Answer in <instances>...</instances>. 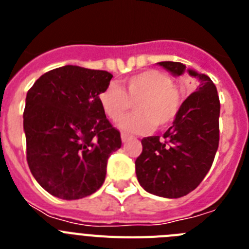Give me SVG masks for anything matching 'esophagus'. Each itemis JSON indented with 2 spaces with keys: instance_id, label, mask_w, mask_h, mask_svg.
Returning a JSON list of instances; mask_svg holds the SVG:
<instances>
[{
  "instance_id": "34e87169",
  "label": "esophagus",
  "mask_w": 249,
  "mask_h": 249,
  "mask_svg": "<svg viewBox=\"0 0 249 249\" xmlns=\"http://www.w3.org/2000/svg\"><path fill=\"white\" fill-rule=\"evenodd\" d=\"M121 138H122V142H127V141L132 140V136L127 135V133H122V135H121Z\"/></svg>"
}]
</instances>
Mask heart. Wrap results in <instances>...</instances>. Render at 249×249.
<instances>
[{
	"mask_svg": "<svg viewBox=\"0 0 249 249\" xmlns=\"http://www.w3.org/2000/svg\"><path fill=\"white\" fill-rule=\"evenodd\" d=\"M136 113L123 118L120 128L128 132H147L169 126L177 117L182 105L179 89L172 78L158 70H146L126 77L117 86L109 85L98 94L103 113L117 122L132 108Z\"/></svg>",
	"mask_w": 249,
	"mask_h": 249,
	"instance_id": "heart-1",
	"label": "heart"
}]
</instances>
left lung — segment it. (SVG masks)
Here are the masks:
<instances>
[{"instance_id": "1", "label": "left lung", "mask_w": 249, "mask_h": 249, "mask_svg": "<svg viewBox=\"0 0 249 249\" xmlns=\"http://www.w3.org/2000/svg\"><path fill=\"white\" fill-rule=\"evenodd\" d=\"M173 76L188 72L197 87L181 105L173 124L163 137L141 141L136 175L143 190L164 198H179L192 192L210 171L219 143V105L214 83L203 73L186 70L181 62H158Z\"/></svg>"}]
</instances>
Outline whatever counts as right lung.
<instances>
[{
	"mask_svg": "<svg viewBox=\"0 0 249 249\" xmlns=\"http://www.w3.org/2000/svg\"><path fill=\"white\" fill-rule=\"evenodd\" d=\"M107 71L63 66L46 72L28 89L23 112L27 163L39 186L62 199L92 195L105 182L107 160L121 148L98 94Z\"/></svg>",
	"mask_w": 249,
	"mask_h": 249,
	"instance_id": "right-lung-1",
	"label": "right lung"
}]
</instances>
